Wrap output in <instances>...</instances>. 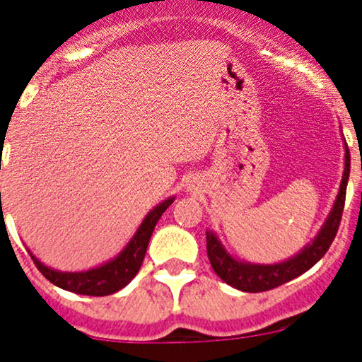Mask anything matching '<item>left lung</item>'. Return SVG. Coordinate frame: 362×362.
Here are the masks:
<instances>
[{"label": "left lung", "mask_w": 362, "mask_h": 362, "mask_svg": "<svg viewBox=\"0 0 362 362\" xmlns=\"http://www.w3.org/2000/svg\"><path fill=\"white\" fill-rule=\"evenodd\" d=\"M350 175V152L349 146L345 143V170H343L341 184H339L338 196L332 205L331 212H329L327 219L322 224L320 231L317 237L304 245L297 255L292 258L285 259L279 263H251L242 262V259L233 258L230 252L226 251L217 235L214 231L206 230V255H209L210 265H212L214 272L228 283L233 288L240 290V292H267L279 285L292 281L297 276L304 274L306 270H310L322 256L327 252L331 247L332 240H334L336 233H338L339 221H341L343 206H345V194H346V184H349Z\"/></svg>", "instance_id": "obj_1"}]
</instances>
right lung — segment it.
<instances>
[{"instance_id": "add662e5", "label": "right lung", "mask_w": 362, "mask_h": 362, "mask_svg": "<svg viewBox=\"0 0 362 362\" xmlns=\"http://www.w3.org/2000/svg\"><path fill=\"white\" fill-rule=\"evenodd\" d=\"M175 202V196L164 199L157 206H153L139 228L136 230L134 237L129 240V244L118 252L115 258L110 262L103 263L93 269L81 270V272H63V270L51 269V267L44 265L33 252H30L31 259L35 262L37 269L40 270L45 279L52 283V285L59 286L69 292L79 293V296H93V297H103L111 296V293L118 292L124 286H127L132 281L136 274H138L139 267H141L143 258H145L146 247H148L150 237L156 228L157 221L164 214V210Z\"/></svg>"}]
</instances>
